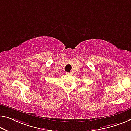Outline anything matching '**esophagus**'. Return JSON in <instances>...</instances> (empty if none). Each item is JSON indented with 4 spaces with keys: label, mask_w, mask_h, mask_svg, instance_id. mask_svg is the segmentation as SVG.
<instances>
[{
    "label": "esophagus",
    "mask_w": 131,
    "mask_h": 131,
    "mask_svg": "<svg viewBox=\"0 0 131 131\" xmlns=\"http://www.w3.org/2000/svg\"><path fill=\"white\" fill-rule=\"evenodd\" d=\"M72 74L71 72H67V74H68V75H71V74Z\"/></svg>",
    "instance_id": "obj_1"
}]
</instances>
